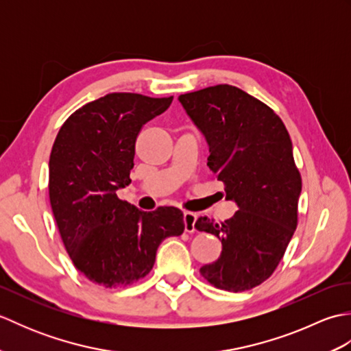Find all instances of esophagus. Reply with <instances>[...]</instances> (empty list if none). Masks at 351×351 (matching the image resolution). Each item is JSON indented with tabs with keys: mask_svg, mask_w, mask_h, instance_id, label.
Wrapping results in <instances>:
<instances>
[{
	"mask_svg": "<svg viewBox=\"0 0 351 351\" xmlns=\"http://www.w3.org/2000/svg\"><path fill=\"white\" fill-rule=\"evenodd\" d=\"M196 220H197V215L195 213H190V211H185L184 213V228H185V232H195L196 228Z\"/></svg>",
	"mask_w": 351,
	"mask_h": 351,
	"instance_id": "1",
	"label": "esophagus"
}]
</instances>
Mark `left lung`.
I'll return each mask as SVG.
<instances>
[{"label": "left lung", "instance_id": "left-lung-1", "mask_svg": "<svg viewBox=\"0 0 351 351\" xmlns=\"http://www.w3.org/2000/svg\"><path fill=\"white\" fill-rule=\"evenodd\" d=\"M185 113L210 146L208 166L238 211L195 228L220 238V258L200 268L215 288L240 293L267 280L297 228L302 178L280 117L241 88L219 84L181 95Z\"/></svg>", "mask_w": 351, "mask_h": 351}]
</instances>
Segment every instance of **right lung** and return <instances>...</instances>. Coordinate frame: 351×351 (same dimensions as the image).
I'll return each mask as SVG.
<instances>
[{
	"mask_svg": "<svg viewBox=\"0 0 351 351\" xmlns=\"http://www.w3.org/2000/svg\"><path fill=\"white\" fill-rule=\"evenodd\" d=\"M171 101L108 93L72 113L52 145L49 200L58 232L77 270L98 285L143 279L164 238L184 232L178 208L145 213L116 193L131 184L140 130Z\"/></svg>",
	"mask_w": 351,
	"mask_h": 351,
	"instance_id": "right-lung-1",
	"label": "right lung"
}]
</instances>
